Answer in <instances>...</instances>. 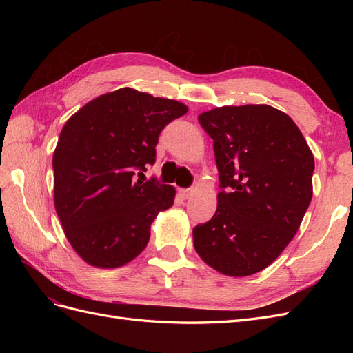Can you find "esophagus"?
<instances>
[{"label": "esophagus", "mask_w": 353, "mask_h": 353, "mask_svg": "<svg viewBox=\"0 0 353 353\" xmlns=\"http://www.w3.org/2000/svg\"><path fill=\"white\" fill-rule=\"evenodd\" d=\"M193 188H183V190H179V194H181V197L183 199H188V197H191V194H193Z\"/></svg>", "instance_id": "esophagus-1"}]
</instances>
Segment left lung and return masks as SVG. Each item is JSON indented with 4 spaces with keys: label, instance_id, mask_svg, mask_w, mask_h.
I'll list each match as a JSON object with an SVG mask.
<instances>
[{
    "label": "left lung",
    "instance_id": "8db88e82",
    "mask_svg": "<svg viewBox=\"0 0 353 353\" xmlns=\"http://www.w3.org/2000/svg\"><path fill=\"white\" fill-rule=\"evenodd\" d=\"M213 140L218 208L193 230L213 270L245 276L265 270L292 241L312 199L314 156L292 117L266 104L223 105L199 116Z\"/></svg>",
    "mask_w": 353,
    "mask_h": 353
}]
</instances>
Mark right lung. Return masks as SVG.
Instances as JSON below:
<instances>
[{"instance_id":"obj_1","label":"right lung","mask_w":353,"mask_h":353,"mask_svg":"<svg viewBox=\"0 0 353 353\" xmlns=\"http://www.w3.org/2000/svg\"><path fill=\"white\" fill-rule=\"evenodd\" d=\"M185 104L121 88L91 100L63 126L52 156L54 206L73 250L97 268H117L140 254L175 188L135 179L156 162L163 128Z\"/></svg>"}]
</instances>
